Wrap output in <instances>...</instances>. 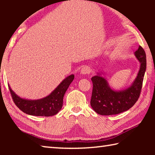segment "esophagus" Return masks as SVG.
Masks as SVG:
<instances>
[{
	"mask_svg": "<svg viewBox=\"0 0 155 155\" xmlns=\"http://www.w3.org/2000/svg\"><path fill=\"white\" fill-rule=\"evenodd\" d=\"M90 72H91L90 68L87 66V65H84V66H83V68H81V74H90Z\"/></svg>",
	"mask_w": 155,
	"mask_h": 155,
	"instance_id": "esophagus-1",
	"label": "esophagus"
}]
</instances>
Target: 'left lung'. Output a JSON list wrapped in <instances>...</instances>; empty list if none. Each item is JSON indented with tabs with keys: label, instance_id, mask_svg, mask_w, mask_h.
Segmentation results:
<instances>
[{
	"label": "left lung",
	"instance_id": "8db88e82",
	"mask_svg": "<svg viewBox=\"0 0 155 155\" xmlns=\"http://www.w3.org/2000/svg\"><path fill=\"white\" fill-rule=\"evenodd\" d=\"M135 55L140 62L137 77L129 87L115 91L109 87L105 78L99 74L91 78L93 90L90 104L97 114L101 115L118 114L131 108L140 96L144 74L146 69V52L141 46L135 51Z\"/></svg>",
	"mask_w": 155,
	"mask_h": 155
}]
</instances>
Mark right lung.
Returning a JSON list of instances; mask_svg holds the SVG:
<instances>
[{"mask_svg": "<svg viewBox=\"0 0 155 155\" xmlns=\"http://www.w3.org/2000/svg\"><path fill=\"white\" fill-rule=\"evenodd\" d=\"M74 78V74L68 76L51 94L39 100L22 98L12 91L9 85V88L13 101L21 111L31 115L48 117L56 115L61 109L64 94Z\"/></svg>", "mask_w": 155, "mask_h": 155, "instance_id": "obj_1", "label": "right lung"}]
</instances>
